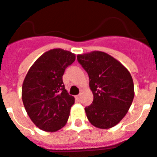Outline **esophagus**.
<instances>
[{"label":"esophagus","mask_w":157,"mask_h":157,"mask_svg":"<svg viewBox=\"0 0 157 157\" xmlns=\"http://www.w3.org/2000/svg\"><path fill=\"white\" fill-rule=\"evenodd\" d=\"M81 96H82V95H81V94H79V95H78V96H75V98H76V100H79L80 99H81Z\"/></svg>","instance_id":"1"}]
</instances>
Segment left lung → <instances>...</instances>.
Listing matches in <instances>:
<instances>
[{
    "mask_svg": "<svg viewBox=\"0 0 157 157\" xmlns=\"http://www.w3.org/2000/svg\"><path fill=\"white\" fill-rule=\"evenodd\" d=\"M78 63L89 76L93 101L85 108L88 121L109 129L121 121L132 104L135 90L128 70L112 56L100 51L79 54Z\"/></svg>",
    "mask_w": 157,
    "mask_h": 157,
    "instance_id": "8db88e82",
    "label": "left lung"
}]
</instances>
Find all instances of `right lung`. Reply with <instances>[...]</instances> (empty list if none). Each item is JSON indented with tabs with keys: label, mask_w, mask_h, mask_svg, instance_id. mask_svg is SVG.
Masks as SVG:
<instances>
[{
	"label": "right lung",
	"mask_w": 157,
	"mask_h": 157,
	"mask_svg": "<svg viewBox=\"0 0 157 157\" xmlns=\"http://www.w3.org/2000/svg\"><path fill=\"white\" fill-rule=\"evenodd\" d=\"M75 61V55L61 48L44 52L31 66L22 83V99L33 123L55 132L68 121L75 97L65 88L62 76Z\"/></svg>",
	"instance_id": "add662e5"
}]
</instances>
